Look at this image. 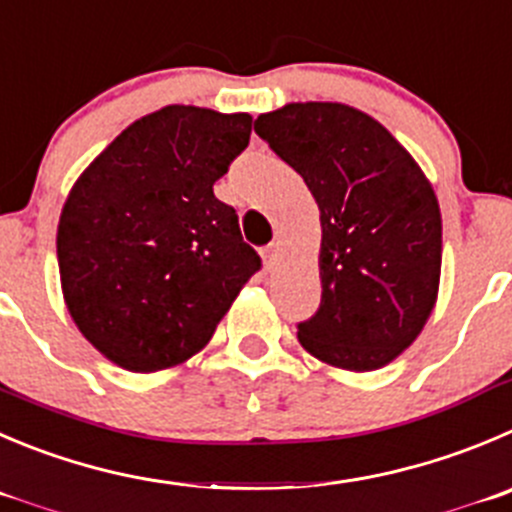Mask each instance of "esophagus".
Returning <instances> with one entry per match:
<instances>
[{
  "label": "esophagus",
  "instance_id": "obj_1",
  "mask_svg": "<svg viewBox=\"0 0 512 512\" xmlns=\"http://www.w3.org/2000/svg\"><path fill=\"white\" fill-rule=\"evenodd\" d=\"M261 256H264V264H266V269H274V266L279 264V256H281V248H279V243H269V246H266L264 251H261Z\"/></svg>",
  "mask_w": 512,
  "mask_h": 512
}]
</instances>
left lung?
I'll return each mask as SVG.
<instances>
[{
  "label": "left lung",
  "mask_w": 512,
  "mask_h": 512,
  "mask_svg": "<svg viewBox=\"0 0 512 512\" xmlns=\"http://www.w3.org/2000/svg\"><path fill=\"white\" fill-rule=\"evenodd\" d=\"M253 130L321 213V304L299 324L301 347L349 372L384 367L415 342L440 289L430 180L382 123L342 102H289Z\"/></svg>",
  "instance_id": "8db88e82"
}]
</instances>
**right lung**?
<instances>
[{
	"label": "right lung",
	"mask_w": 512,
	"mask_h": 512,
	"mask_svg": "<svg viewBox=\"0 0 512 512\" xmlns=\"http://www.w3.org/2000/svg\"><path fill=\"white\" fill-rule=\"evenodd\" d=\"M251 115L168 105L135 120L77 178L57 226L67 311L110 362L175 367L211 342L259 253L213 183Z\"/></svg>",
	"instance_id": "add662e5"
}]
</instances>
